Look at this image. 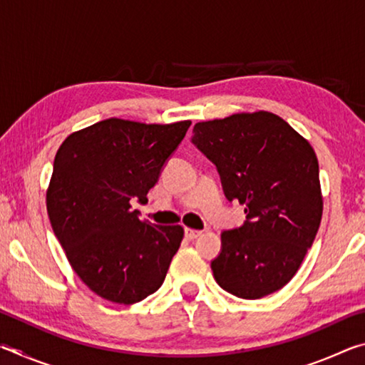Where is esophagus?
<instances>
[{
  "mask_svg": "<svg viewBox=\"0 0 365 365\" xmlns=\"http://www.w3.org/2000/svg\"><path fill=\"white\" fill-rule=\"evenodd\" d=\"M202 232L201 230H195V228H185V237H187L188 240H195L200 237Z\"/></svg>",
  "mask_w": 365,
  "mask_h": 365,
  "instance_id": "34e87169",
  "label": "esophagus"
}]
</instances>
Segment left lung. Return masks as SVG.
I'll return each mask as SVG.
<instances>
[{
	"instance_id": "left-lung-1",
	"label": "left lung",
	"mask_w": 365,
	"mask_h": 365,
	"mask_svg": "<svg viewBox=\"0 0 365 365\" xmlns=\"http://www.w3.org/2000/svg\"><path fill=\"white\" fill-rule=\"evenodd\" d=\"M191 143L215 165L227 200L245 205L243 225L220 235V252L211 261L215 282L243 299L283 288L322 219L312 146L264 110L196 123Z\"/></svg>"
}]
</instances>
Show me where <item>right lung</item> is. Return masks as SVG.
I'll return each mask as SVG.
<instances>
[{"instance_id": "add662e5", "label": "right lung", "mask_w": 365, "mask_h": 365, "mask_svg": "<svg viewBox=\"0 0 365 365\" xmlns=\"http://www.w3.org/2000/svg\"><path fill=\"white\" fill-rule=\"evenodd\" d=\"M190 125L106 119L69 135L58 150L49 222L72 269L101 298L133 304L163 285L183 228L140 220L132 201H148Z\"/></svg>"}]
</instances>
